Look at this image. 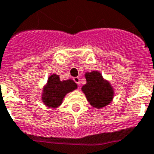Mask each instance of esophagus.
I'll return each instance as SVG.
<instances>
[{
    "mask_svg": "<svg viewBox=\"0 0 154 154\" xmlns=\"http://www.w3.org/2000/svg\"><path fill=\"white\" fill-rule=\"evenodd\" d=\"M74 81L75 82L77 85H79V77H75V78H74Z\"/></svg>",
    "mask_w": 154,
    "mask_h": 154,
    "instance_id": "obj_1",
    "label": "esophagus"
}]
</instances>
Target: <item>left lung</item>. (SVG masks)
<instances>
[{
  "instance_id": "obj_1",
  "label": "left lung",
  "mask_w": 154,
  "mask_h": 154,
  "mask_svg": "<svg viewBox=\"0 0 154 154\" xmlns=\"http://www.w3.org/2000/svg\"><path fill=\"white\" fill-rule=\"evenodd\" d=\"M87 84L82 87L88 103L94 107L101 108L108 105L113 97V89L97 71L85 75Z\"/></svg>"
}]
</instances>
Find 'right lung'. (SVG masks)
<instances>
[{"label":"right lung","mask_w":154,"mask_h":154,"mask_svg":"<svg viewBox=\"0 0 154 154\" xmlns=\"http://www.w3.org/2000/svg\"><path fill=\"white\" fill-rule=\"evenodd\" d=\"M76 88L77 85L71 79L60 81L59 76L52 75L49 77L48 85L45 86L42 95L43 103L48 106L57 107L61 104L66 94Z\"/></svg>","instance_id":"1"}]
</instances>
